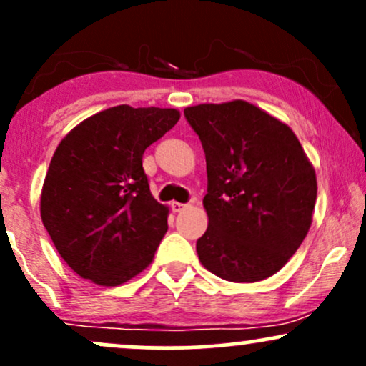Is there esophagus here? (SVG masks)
<instances>
[{
	"mask_svg": "<svg viewBox=\"0 0 366 366\" xmlns=\"http://www.w3.org/2000/svg\"><path fill=\"white\" fill-rule=\"evenodd\" d=\"M187 208V204H184V203H177V201H174V203H170V209L174 213H180L182 212V209H186Z\"/></svg>",
	"mask_w": 366,
	"mask_h": 366,
	"instance_id": "34e87169",
	"label": "esophagus"
}]
</instances>
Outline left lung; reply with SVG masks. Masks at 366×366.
Listing matches in <instances>:
<instances>
[{
	"label": "left lung",
	"mask_w": 366,
	"mask_h": 366,
	"mask_svg": "<svg viewBox=\"0 0 366 366\" xmlns=\"http://www.w3.org/2000/svg\"><path fill=\"white\" fill-rule=\"evenodd\" d=\"M184 117L207 157L208 229L199 262L230 282L277 274L312 225L317 177L294 132L246 102L197 104Z\"/></svg>",
	"instance_id": "8db88e82"
}]
</instances>
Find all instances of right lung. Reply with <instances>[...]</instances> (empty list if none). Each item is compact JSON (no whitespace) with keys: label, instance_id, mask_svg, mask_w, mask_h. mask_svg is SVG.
<instances>
[{"label":"right lung","instance_id":"1","mask_svg":"<svg viewBox=\"0 0 366 366\" xmlns=\"http://www.w3.org/2000/svg\"><path fill=\"white\" fill-rule=\"evenodd\" d=\"M180 119L174 108H108L58 144L41 194V218L66 264L99 285L144 270L165 236L169 208L151 196L148 146Z\"/></svg>","mask_w":366,"mask_h":366}]
</instances>
